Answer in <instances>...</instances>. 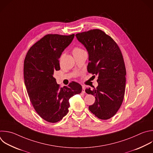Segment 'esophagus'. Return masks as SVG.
Here are the masks:
<instances>
[{
  "mask_svg": "<svg viewBox=\"0 0 153 153\" xmlns=\"http://www.w3.org/2000/svg\"><path fill=\"white\" fill-rule=\"evenodd\" d=\"M82 93H85V86H82Z\"/></svg>",
  "mask_w": 153,
  "mask_h": 153,
  "instance_id": "34e87169",
  "label": "esophagus"
}]
</instances>
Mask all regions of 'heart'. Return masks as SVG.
Listing matches in <instances>:
<instances>
[{
  "label": "heart",
  "mask_w": 153,
  "mask_h": 153,
  "mask_svg": "<svg viewBox=\"0 0 153 153\" xmlns=\"http://www.w3.org/2000/svg\"><path fill=\"white\" fill-rule=\"evenodd\" d=\"M83 50L79 47H75L73 50V54H74V53H78V52H81V51H82Z\"/></svg>",
  "instance_id": "1"
}]
</instances>
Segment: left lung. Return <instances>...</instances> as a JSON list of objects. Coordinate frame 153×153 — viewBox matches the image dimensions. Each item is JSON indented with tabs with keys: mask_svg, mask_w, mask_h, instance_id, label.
<instances>
[{
	"mask_svg": "<svg viewBox=\"0 0 153 153\" xmlns=\"http://www.w3.org/2000/svg\"><path fill=\"white\" fill-rule=\"evenodd\" d=\"M76 36L88 52V73L98 76L96 89L85 90L95 98L89 110L99 119L108 120L120 108L125 94L126 70L121 51L116 42L100 29L78 33Z\"/></svg>",
	"mask_w": 153,
	"mask_h": 153,
	"instance_id": "left-lung-1",
	"label": "left lung"
}]
</instances>
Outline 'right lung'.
<instances>
[{
	"label": "right lung",
	"instance_id": "right-lung-1",
	"mask_svg": "<svg viewBox=\"0 0 153 153\" xmlns=\"http://www.w3.org/2000/svg\"><path fill=\"white\" fill-rule=\"evenodd\" d=\"M74 34H47L28 50L24 61V79L30 102L45 121L55 123L68 112L69 99L82 92L75 82L60 88L53 77L60 70L59 59L71 42Z\"/></svg>",
	"mask_w": 153,
	"mask_h": 153
}]
</instances>
